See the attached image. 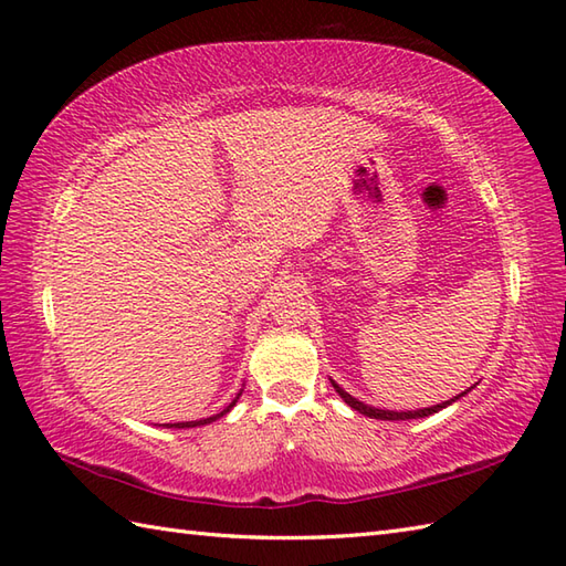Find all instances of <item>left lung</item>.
Returning a JSON list of instances; mask_svg holds the SVG:
<instances>
[{
    "mask_svg": "<svg viewBox=\"0 0 566 566\" xmlns=\"http://www.w3.org/2000/svg\"><path fill=\"white\" fill-rule=\"evenodd\" d=\"M331 384H333V389L338 391V396L340 399L350 406V408H355V411H359V413H365V416H369V418H379V420H411V418H426V416H430V413H438V411H442L444 406H450V403H454L457 399H460V396H464L467 391H462L460 396H454V399H450V401H444V403H438V406H430V408H418V411H381V408H375V406H367V403H363V401H357L355 396H350L347 394L343 387H338V384H335L333 379H331Z\"/></svg>",
    "mask_w": 566,
    "mask_h": 566,
    "instance_id": "left-lung-1",
    "label": "left lung"
}]
</instances>
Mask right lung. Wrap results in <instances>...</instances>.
Returning <instances> with one entry per match:
<instances>
[{
    "mask_svg": "<svg viewBox=\"0 0 566 566\" xmlns=\"http://www.w3.org/2000/svg\"><path fill=\"white\" fill-rule=\"evenodd\" d=\"M240 394H243V391H240ZM238 394V396H240ZM238 396H235V399L231 401V403H228L226 408H223V411L221 413H216V416H209V418H201V420H187V423H167V428H197V426H207V423H211V420H216V418H221V416H226L228 411H231V408L235 406V401H238Z\"/></svg>",
    "mask_w": 566,
    "mask_h": 566,
    "instance_id": "obj_1",
    "label": "right lung"
}]
</instances>
